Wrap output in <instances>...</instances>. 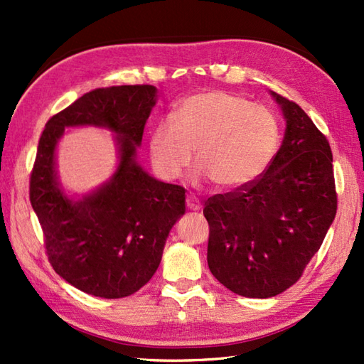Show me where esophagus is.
<instances>
[{"mask_svg": "<svg viewBox=\"0 0 364 364\" xmlns=\"http://www.w3.org/2000/svg\"><path fill=\"white\" fill-rule=\"evenodd\" d=\"M186 205L191 211H200V208H202V205H200V202L196 197H188Z\"/></svg>", "mask_w": 364, "mask_h": 364, "instance_id": "obj_1", "label": "esophagus"}]
</instances>
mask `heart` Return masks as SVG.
I'll return each mask as SVG.
<instances>
[{
    "instance_id": "obj_1",
    "label": "heart",
    "mask_w": 364,
    "mask_h": 364,
    "mask_svg": "<svg viewBox=\"0 0 364 364\" xmlns=\"http://www.w3.org/2000/svg\"><path fill=\"white\" fill-rule=\"evenodd\" d=\"M277 142V120L266 106L225 90H205L180 102L175 119L156 123L150 156L162 180L173 181L189 167L197 148V178L235 191L266 168Z\"/></svg>"
}]
</instances>
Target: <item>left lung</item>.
Here are the masks:
<instances>
[{
	"mask_svg": "<svg viewBox=\"0 0 364 364\" xmlns=\"http://www.w3.org/2000/svg\"><path fill=\"white\" fill-rule=\"evenodd\" d=\"M286 122L280 150L258 180L214 196L208 266L237 296L267 299L296 283L336 214L333 156L296 103L269 90Z\"/></svg>",
	"mask_w": 364,
	"mask_h": 364,
	"instance_id": "8db88e82",
	"label": "left lung"
}]
</instances>
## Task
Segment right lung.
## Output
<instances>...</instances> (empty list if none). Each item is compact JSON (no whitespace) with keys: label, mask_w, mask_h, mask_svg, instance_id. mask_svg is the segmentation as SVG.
Instances as JSON below:
<instances>
[{"label":"right lung","mask_w":364,"mask_h":364,"mask_svg":"<svg viewBox=\"0 0 364 364\" xmlns=\"http://www.w3.org/2000/svg\"><path fill=\"white\" fill-rule=\"evenodd\" d=\"M158 102L154 86L92 90L53 115L38 141L29 200L41 222L56 274L90 296L134 294L156 272L170 230L186 213L181 186L159 181L136 159L144 128ZM111 130L118 166L86 195L67 191L57 172V146L65 129Z\"/></svg>","instance_id":"add662e5"}]
</instances>
